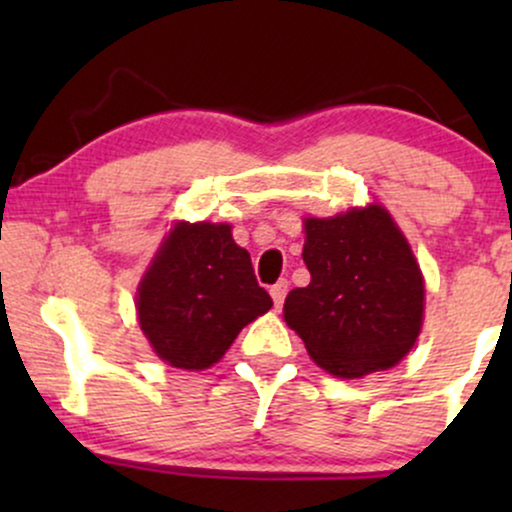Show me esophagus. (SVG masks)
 I'll list each match as a JSON object with an SVG mask.
<instances>
[{
  "mask_svg": "<svg viewBox=\"0 0 512 512\" xmlns=\"http://www.w3.org/2000/svg\"><path fill=\"white\" fill-rule=\"evenodd\" d=\"M269 293H272V301H274L276 308H281V303H284L286 293H289V281H286V279L276 281L272 289H269Z\"/></svg>",
  "mask_w": 512,
  "mask_h": 512,
  "instance_id": "34e87169",
  "label": "esophagus"
}]
</instances>
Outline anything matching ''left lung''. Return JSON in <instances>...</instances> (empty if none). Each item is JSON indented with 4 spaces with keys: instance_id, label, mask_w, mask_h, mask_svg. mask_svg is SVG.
<instances>
[{
    "instance_id": "obj_1",
    "label": "left lung",
    "mask_w": 512,
    "mask_h": 512,
    "mask_svg": "<svg viewBox=\"0 0 512 512\" xmlns=\"http://www.w3.org/2000/svg\"><path fill=\"white\" fill-rule=\"evenodd\" d=\"M310 284L286 296L284 320L337 378L397 366L424 325V276L380 204L305 219Z\"/></svg>"
}]
</instances>
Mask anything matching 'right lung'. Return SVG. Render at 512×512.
<instances>
[{
	"label": "right lung",
	"instance_id": "obj_1",
	"mask_svg": "<svg viewBox=\"0 0 512 512\" xmlns=\"http://www.w3.org/2000/svg\"><path fill=\"white\" fill-rule=\"evenodd\" d=\"M272 308L228 223H175L137 291L139 327L173 368L204 370Z\"/></svg>",
	"mask_w": 512,
	"mask_h": 512
}]
</instances>
